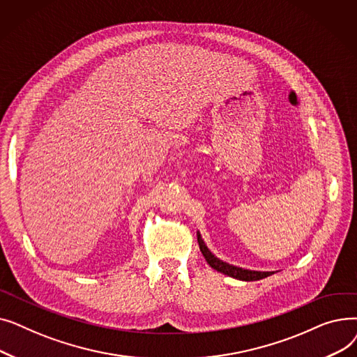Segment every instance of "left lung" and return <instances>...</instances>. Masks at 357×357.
Returning a JSON list of instances; mask_svg holds the SVG:
<instances>
[{"mask_svg": "<svg viewBox=\"0 0 357 357\" xmlns=\"http://www.w3.org/2000/svg\"><path fill=\"white\" fill-rule=\"evenodd\" d=\"M198 245H199V250L201 253L204 255L205 260H207V264L215 269L217 272H221L224 275L227 276H231V278H236V279H240V280H248V282H250V280H259V279H264V278H268L271 276L273 272H259V271H249V269H243V268H237V266H233V265H229L226 264V261L220 260L218 257H215L210 250L208 248L205 246L204 240L201 238V234L198 233Z\"/></svg>", "mask_w": 357, "mask_h": 357, "instance_id": "1", "label": "left lung"}]
</instances>
